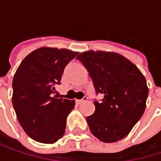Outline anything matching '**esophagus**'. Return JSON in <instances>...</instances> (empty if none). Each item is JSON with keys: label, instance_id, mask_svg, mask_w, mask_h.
Wrapping results in <instances>:
<instances>
[{"label": "esophagus", "instance_id": "34e87169", "mask_svg": "<svg viewBox=\"0 0 161 161\" xmlns=\"http://www.w3.org/2000/svg\"><path fill=\"white\" fill-rule=\"evenodd\" d=\"M87 100V97H84L83 99H81V100H76V103H78V104H80L82 103H84V102H86Z\"/></svg>", "mask_w": 161, "mask_h": 161}]
</instances>
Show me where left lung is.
<instances>
[{"label": "left lung", "mask_w": 161, "mask_h": 161, "mask_svg": "<svg viewBox=\"0 0 161 161\" xmlns=\"http://www.w3.org/2000/svg\"><path fill=\"white\" fill-rule=\"evenodd\" d=\"M87 70L96 94L95 112L86 117L91 133L100 141L114 143L126 137L140 120L148 97L146 80L125 57L103 51L83 52L76 58Z\"/></svg>", "instance_id": "obj_1"}]
</instances>
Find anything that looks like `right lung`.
I'll return each mask as SVG.
<instances>
[{
	"label": "right lung",
	"mask_w": 161,
	"mask_h": 161,
	"mask_svg": "<svg viewBox=\"0 0 161 161\" xmlns=\"http://www.w3.org/2000/svg\"><path fill=\"white\" fill-rule=\"evenodd\" d=\"M78 55L67 49L42 47L20 63L13 79V106L24 131L33 140L53 144L66 129L75 101L55 95L67 64Z\"/></svg>",
	"instance_id": "add662e5"
}]
</instances>
